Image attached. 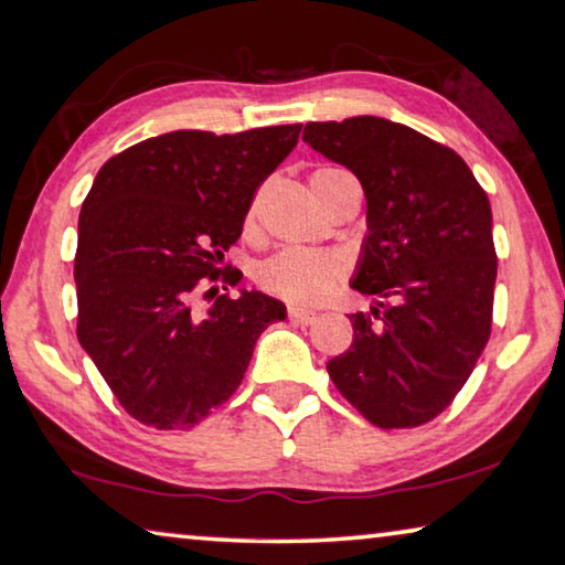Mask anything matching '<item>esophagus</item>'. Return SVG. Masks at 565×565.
Here are the masks:
<instances>
[{"mask_svg":"<svg viewBox=\"0 0 565 565\" xmlns=\"http://www.w3.org/2000/svg\"><path fill=\"white\" fill-rule=\"evenodd\" d=\"M288 319L292 323H303V327H308V323L316 321V311H308V308H300V306H290Z\"/></svg>","mask_w":565,"mask_h":565,"instance_id":"34e87169","label":"esophagus"}]
</instances>
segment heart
Listing matches in <instances>:
<instances>
[{
  "label": "heart",
  "instance_id": "1",
  "mask_svg": "<svg viewBox=\"0 0 565 565\" xmlns=\"http://www.w3.org/2000/svg\"><path fill=\"white\" fill-rule=\"evenodd\" d=\"M311 190L323 205L334 190L342 184L354 182V177L342 167H319L311 174ZM254 211L257 207H252ZM344 275V262L334 252H311V249H285L275 257L265 259L257 269V282L269 296L288 300L298 306H316L331 296L337 282Z\"/></svg>",
  "mask_w": 565,
  "mask_h": 565
}]
</instances>
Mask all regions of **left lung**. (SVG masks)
Instances as JSON below:
<instances>
[{
    "label": "left lung",
    "mask_w": 565,
    "mask_h": 565,
    "mask_svg": "<svg viewBox=\"0 0 565 565\" xmlns=\"http://www.w3.org/2000/svg\"><path fill=\"white\" fill-rule=\"evenodd\" d=\"M303 141L350 169L367 200L352 288L377 306L350 316L352 347L329 377L375 427H419L452 404L489 342V195L452 149L375 115L306 122Z\"/></svg>",
    "instance_id": "8db88e82"
}]
</instances>
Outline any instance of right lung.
I'll return each instance as SVG.
<instances>
[{
  "mask_svg": "<svg viewBox=\"0 0 565 565\" xmlns=\"http://www.w3.org/2000/svg\"><path fill=\"white\" fill-rule=\"evenodd\" d=\"M300 128L146 138L107 159L84 198L76 337L146 427L190 429L226 404L262 331L288 316L259 290L218 296L207 316L192 313L190 300L203 282L242 280L238 269L221 275L223 252L238 242L254 192L296 149Z\"/></svg>",
  "mask_w": 565,
  "mask_h": 565,
  "instance_id": "obj_1",
  "label": "right lung"
}]
</instances>
